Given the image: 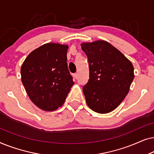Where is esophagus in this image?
<instances>
[{
	"instance_id": "esophagus-1",
	"label": "esophagus",
	"mask_w": 154,
	"mask_h": 154,
	"mask_svg": "<svg viewBox=\"0 0 154 154\" xmlns=\"http://www.w3.org/2000/svg\"><path fill=\"white\" fill-rule=\"evenodd\" d=\"M73 78H74L75 79H77V78H78V73H73Z\"/></svg>"
}]
</instances>
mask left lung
Wrapping results in <instances>:
<instances>
[{
  "instance_id": "obj_1",
  "label": "left lung",
  "mask_w": 154,
  "mask_h": 154,
  "mask_svg": "<svg viewBox=\"0 0 154 154\" xmlns=\"http://www.w3.org/2000/svg\"><path fill=\"white\" fill-rule=\"evenodd\" d=\"M81 45L89 63L90 79L83 88L86 103L97 113L111 112L129 92L134 77L133 65L105 41L83 43Z\"/></svg>"
}]
</instances>
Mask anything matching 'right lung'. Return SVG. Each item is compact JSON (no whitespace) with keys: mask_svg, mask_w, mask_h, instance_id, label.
Segmentation results:
<instances>
[{"mask_svg":"<svg viewBox=\"0 0 154 154\" xmlns=\"http://www.w3.org/2000/svg\"><path fill=\"white\" fill-rule=\"evenodd\" d=\"M69 46L44 44L31 52L21 67L22 82L35 106L52 111L62 106L74 84L67 65Z\"/></svg>","mask_w":154,"mask_h":154,"instance_id":"obj_1","label":"right lung"}]
</instances>
